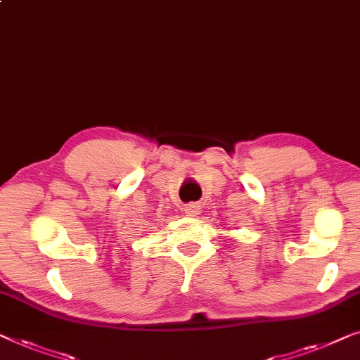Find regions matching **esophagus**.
<instances>
[{"mask_svg": "<svg viewBox=\"0 0 360 360\" xmlns=\"http://www.w3.org/2000/svg\"><path fill=\"white\" fill-rule=\"evenodd\" d=\"M200 210L201 206L198 205V202H188V205H185V214L186 216H198L200 214Z\"/></svg>", "mask_w": 360, "mask_h": 360, "instance_id": "obj_1", "label": "esophagus"}]
</instances>
